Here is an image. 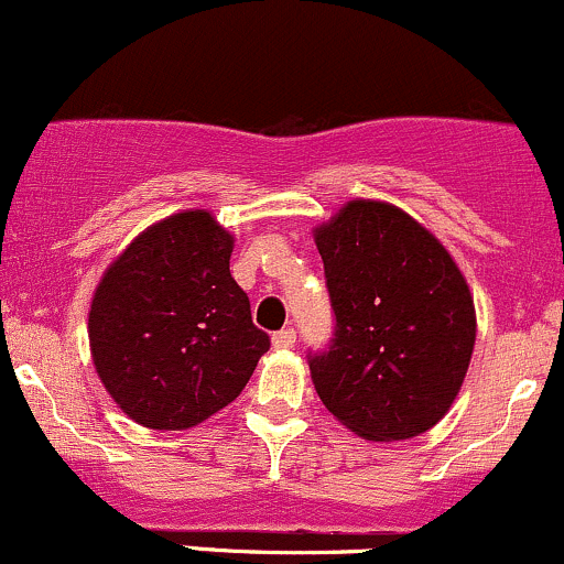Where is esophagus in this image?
<instances>
[{"label":"esophagus","instance_id":"obj_1","mask_svg":"<svg viewBox=\"0 0 564 564\" xmlns=\"http://www.w3.org/2000/svg\"><path fill=\"white\" fill-rule=\"evenodd\" d=\"M294 343H296V332L294 329H281V332L272 334V348L289 350V348H294Z\"/></svg>","mask_w":564,"mask_h":564}]
</instances>
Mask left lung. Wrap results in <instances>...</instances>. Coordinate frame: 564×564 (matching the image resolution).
Wrapping results in <instances>:
<instances>
[{
  "label": "left lung",
  "mask_w": 564,
  "mask_h": 564,
  "mask_svg": "<svg viewBox=\"0 0 564 564\" xmlns=\"http://www.w3.org/2000/svg\"><path fill=\"white\" fill-rule=\"evenodd\" d=\"M334 318L311 377L345 429L367 442L425 433L460 393L476 343L466 275L399 206L348 200L313 230Z\"/></svg>",
  "instance_id": "1"
}]
</instances>
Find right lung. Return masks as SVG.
<instances>
[{"label": "right lung", "instance_id": "1", "mask_svg": "<svg viewBox=\"0 0 564 564\" xmlns=\"http://www.w3.org/2000/svg\"><path fill=\"white\" fill-rule=\"evenodd\" d=\"M235 238L206 208L154 221L98 281L90 356L107 393L152 431H184L240 395L270 337L230 275Z\"/></svg>", "mask_w": 564, "mask_h": 564}]
</instances>
